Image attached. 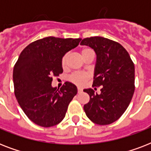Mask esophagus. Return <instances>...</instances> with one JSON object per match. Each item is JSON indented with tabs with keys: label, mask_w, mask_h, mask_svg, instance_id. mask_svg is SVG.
I'll return each mask as SVG.
<instances>
[{
	"label": "esophagus",
	"mask_w": 151,
	"mask_h": 151,
	"mask_svg": "<svg viewBox=\"0 0 151 151\" xmlns=\"http://www.w3.org/2000/svg\"><path fill=\"white\" fill-rule=\"evenodd\" d=\"M78 93H81V92H82V89L81 88H78Z\"/></svg>",
	"instance_id": "esophagus-1"
}]
</instances>
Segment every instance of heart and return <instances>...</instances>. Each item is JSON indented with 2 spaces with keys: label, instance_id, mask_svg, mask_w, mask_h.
<instances>
[{
  "label": "heart",
  "instance_id": "heart-1",
  "mask_svg": "<svg viewBox=\"0 0 151 151\" xmlns=\"http://www.w3.org/2000/svg\"><path fill=\"white\" fill-rule=\"evenodd\" d=\"M90 48H83L81 50V55H83L86 51L89 50ZM67 59H68V54L64 55L63 59H62V66L65 67L66 65V62H67ZM90 74L88 73H85V72H76V73H73V74H71L70 76V81H72L73 83L76 84L78 85H82L85 84V82L89 78Z\"/></svg>",
  "mask_w": 151,
  "mask_h": 151
}]
</instances>
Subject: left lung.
<instances>
[{
  "label": "left lung",
  "mask_w": 151,
  "mask_h": 151,
  "mask_svg": "<svg viewBox=\"0 0 151 151\" xmlns=\"http://www.w3.org/2000/svg\"><path fill=\"white\" fill-rule=\"evenodd\" d=\"M81 45L96 52V62L92 86H102L100 94L92 88L84 92L89 102L84 110L92 122L106 125L116 122L124 113L135 91V66L125 48L116 41L103 37L83 39Z\"/></svg>",
  "instance_id": "8db88e82"
}]
</instances>
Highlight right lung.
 Instances as JSON below:
<instances>
[{"label":"right lung","mask_w":151,"mask_h":151,"mask_svg":"<svg viewBox=\"0 0 151 151\" xmlns=\"http://www.w3.org/2000/svg\"><path fill=\"white\" fill-rule=\"evenodd\" d=\"M81 41L48 37L32 42L20 53L13 70L15 95L23 112L37 125L48 128L61 122L78 93L72 83L66 81L59 90L52 81L53 76L63 73L64 55Z\"/></svg>","instance_id":"1"}]
</instances>
